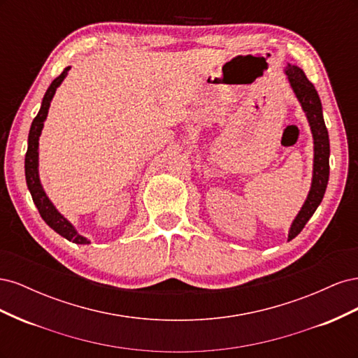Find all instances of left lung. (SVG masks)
Returning <instances> with one entry per match:
<instances>
[{
  "instance_id": "left-lung-1",
  "label": "left lung",
  "mask_w": 358,
  "mask_h": 358,
  "mask_svg": "<svg viewBox=\"0 0 358 358\" xmlns=\"http://www.w3.org/2000/svg\"><path fill=\"white\" fill-rule=\"evenodd\" d=\"M284 71L287 74L292 91H294L297 96L303 112H305L308 117L313 138V170L310 189L308 192L305 203L301 206V209L299 210L297 216L289 227L288 241H291L303 230V227H305L306 222L310 220V216L315 213L320 203L322 201L324 194H326L330 175V142L329 131L322 116L321 100L315 86L308 80L306 74L297 66H291V64H288Z\"/></svg>"
}]
</instances>
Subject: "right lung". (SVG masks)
I'll return each mask as SVG.
<instances>
[{
	"instance_id": "obj_1",
	"label": "right lung",
	"mask_w": 358,
	"mask_h": 358,
	"mask_svg": "<svg viewBox=\"0 0 358 358\" xmlns=\"http://www.w3.org/2000/svg\"><path fill=\"white\" fill-rule=\"evenodd\" d=\"M70 69L71 67L64 69V71L58 76V78L50 83L45 96H43L40 110L31 124L29 134H28V150L25 155V179H27L28 189L31 192L32 201H34V204L37 206L43 221H45L52 230H55L59 236H62L64 239L78 245H90L91 241L86 239L85 236L79 234L78 230L74 229V225L66 218V216L58 212L55 206H53V203L48 197L45 188L41 185L40 175H38V140L41 136V129L45 127L43 122H45L48 117V112H49L53 95H55L58 86L62 83V80L67 78Z\"/></svg>"
}]
</instances>
